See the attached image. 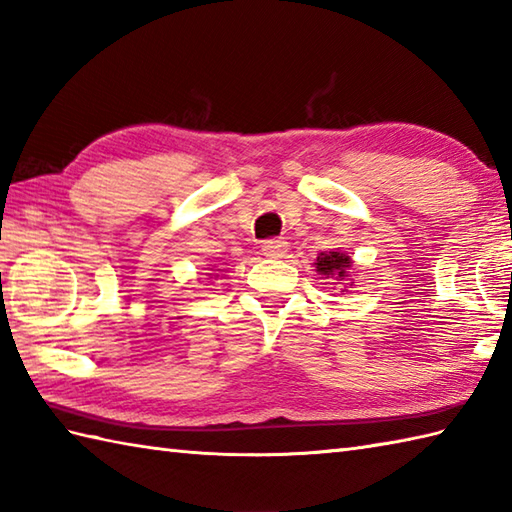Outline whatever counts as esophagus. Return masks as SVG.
Returning <instances> with one entry per match:
<instances>
[{
  "instance_id": "1",
  "label": "esophagus",
  "mask_w": 512,
  "mask_h": 512,
  "mask_svg": "<svg viewBox=\"0 0 512 512\" xmlns=\"http://www.w3.org/2000/svg\"><path fill=\"white\" fill-rule=\"evenodd\" d=\"M262 253L268 259H284L288 255V244L284 239H268V242H264L262 246Z\"/></svg>"
}]
</instances>
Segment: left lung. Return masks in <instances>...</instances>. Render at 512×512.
<instances>
[{
  "mask_svg": "<svg viewBox=\"0 0 512 512\" xmlns=\"http://www.w3.org/2000/svg\"><path fill=\"white\" fill-rule=\"evenodd\" d=\"M314 270L321 275V279H328L330 284H343L341 292L345 295L347 288L354 286L352 279V266L354 259L343 253V250L334 248V250H325V253H319V257L314 259Z\"/></svg>",
  "mask_w": 512,
  "mask_h": 512,
  "instance_id": "left-lung-1",
  "label": "left lung"
}]
</instances>
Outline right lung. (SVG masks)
Segmentation results:
<instances>
[{
    "label": "right lung",
    "mask_w": 512,
    "mask_h": 512,
    "mask_svg": "<svg viewBox=\"0 0 512 512\" xmlns=\"http://www.w3.org/2000/svg\"><path fill=\"white\" fill-rule=\"evenodd\" d=\"M211 270H213V268H211ZM217 270H220V268H217ZM211 275H213V273H209V277H211Z\"/></svg>",
    "instance_id": "right-lung-1"
}]
</instances>
